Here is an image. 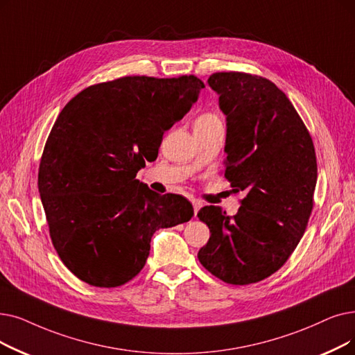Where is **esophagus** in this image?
Masks as SVG:
<instances>
[{
	"label": "esophagus",
	"mask_w": 355,
	"mask_h": 355,
	"mask_svg": "<svg viewBox=\"0 0 355 355\" xmlns=\"http://www.w3.org/2000/svg\"><path fill=\"white\" fill-rule=\"evenodd\" d=\"M193 207H194V216H196L197 211L203 207V202H200V200H193Z\"/></svg>",
	"instance_id": "esophagus-1"
}]
</instances>
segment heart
Listing matches in <instances>:
<instances>
[{
    "instance_id": "b5f03b06",
    "label": "heart",
    "mask_w": 355,
    "mask_h": 355,
    "mask_svg": "<svg viewBox=\"0 0 355 355\" xmlns=\"http://www.w3.org/2000/svg\"><path fill=\"white\" fill-rule=\"evenodd\" d=\"M213 125H222L220 119L213 113H205L196 120V126H213Z\"/></svg>"
}]
</instances>
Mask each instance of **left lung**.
Returning <instances> with one entry per match:
<instances>
[{"instance_id":"left-lung-1","label":"left lung","mask_w":355,"mask_h":355,"mask_svg":"<svg viewBox=\"0 0 355 355\" xmlns=\"http://www.w3.org/2000/svg\"><path fill=\"white\" fill-rule=\"evenodd\" d=\"M226 116L225 177L246 196L230 218L205 206L210 229L197 257L229 284H251L279 270L302 239L313 207L318 165L312 137L287 96L271 81L241 72L210 75Z\"/></svg>"}]
</instances>
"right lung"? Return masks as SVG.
Returning a JSON list of instances; mask_svg holds the SVG:
<instances>
[{
    "mask_svg": "<svg viewBox=\"0 0 355 355\" xmlns=\"http://www.w3.org/2000/svg\"><path fill=\"white\" fill-rule=\"evenodd\" d=\"M205 88L194 75L123 76L76 94L59 113L39 166V193L58 255L80 280L117 287L139 272L158 229L189 222L193 206L136 174L165 130Z\"/></svg>",
    "mask_w": 355,
    "mask_h": 355,
    "instance_id": "add662e5",
    "label": "right lung"
}]
</instances>
